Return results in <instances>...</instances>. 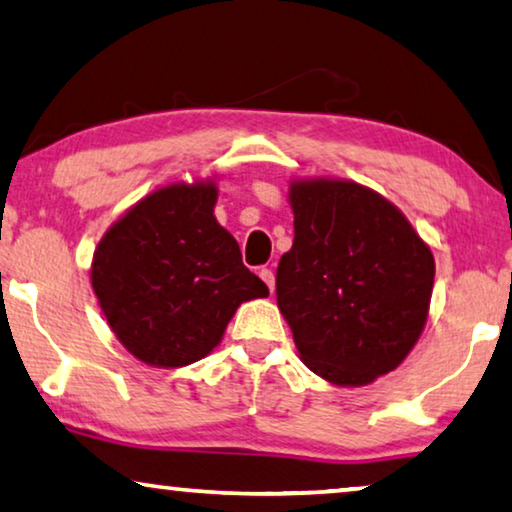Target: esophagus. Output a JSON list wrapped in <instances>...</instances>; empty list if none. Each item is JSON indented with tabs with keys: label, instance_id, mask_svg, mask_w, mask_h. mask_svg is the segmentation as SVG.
Wrapping results in <instances>:
<instances>
[{
	"label": "esophagus",
	"instance_id": "obj_1",
	"mask_svg": "<svg viewBox=\"0 0 512 512\" xmlns=\"http://www.w3.org/2000/svg\"><path fill=\"white\" fill-rule=\"evenodd\" d=\"M259 278H262L266 282V287H269L271 292H273V287H276V276H273V271L271 269H262V271H259Z\"/></svg>",
	"mask_w": 512,
	"mask_h": 512
}]
</instances>
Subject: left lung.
Instances as JSON below:
<instances>
[{"label": "left lung", "mask_w": 512, "mask_h": 512, "mask_svg": "<svg viewBox=\"0 0 512 512\" xmlns=\"http://www.w3.org/2000/svg\"><path fill=\"white\" fill-rule=\"evenodd\" d=\"M294 243L276 299L301 361L335 386L398 368L430 312L434 257L404 213L349 179L289 183Z\"/></svg>", "instance_id": "obj_1"}]
</instances>
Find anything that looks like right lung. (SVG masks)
I'll use <instances>...</instances> for the list:
<instances>
[{
    "mask_svg": "<svg viewBox=\"0 0 512 512\" xmlns=\"http://www.w3.org/2000/svg\"><path fill=\"white\" fill-rule=\"evenodd\" d=\"M216 200V179L170 183L135 202L96 246L98 305L121 345L151 368L200 361L241 303L269 296L213 216Z\"/></svg>",
    "mask_w": 512,
    "mask_h": 512,
    "instance_id": "obj_1",
    "label": "right lung"
}]
</instances>
